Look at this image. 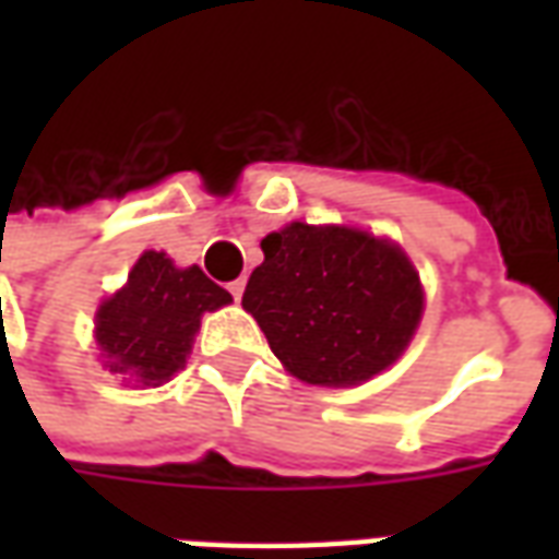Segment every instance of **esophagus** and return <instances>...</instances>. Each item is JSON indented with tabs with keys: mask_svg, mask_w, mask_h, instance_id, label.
Here are the masks:
<instances>
[{
	"mask_svg": "<svg viewBox=\"0 0 559 559\" xmlns=\"http://www.w3.org/2000/svg\"><path fill=\"white\" fill-rule=\"evenodd\" d=\"M227 290H230L233 299L239 302V299H242V293H245V281H242V278H239V281H230V284H227Z\"/></svg>",
	"mask_w": 559,
	"mask_h": 559,
	"instance_id": "obj_1",
	"label": "esophagus"
}]
</instances>
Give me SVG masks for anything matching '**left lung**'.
Instances as JSON below:
<instances>
[{"label":"left lung","mask_w":559,"mask_h":559,"mask_svg":"<svg viewBox=\"0 0 559 559\" xmlns=\"http://www.w3.org/2000/svg\"><path fill=\"white\" fill-rule=\"evenodd\" d=\"M242 308L281 365L311 386H356L407 350L421 320L419 272L389 239L293 221L260 242Z\"/></svg>","instance_id":"8db88e82"}]
</instances>
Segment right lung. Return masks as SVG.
Wrapping results in <instances>:
<instances>
[{
    "label": "right lung",
    "mask_w": 559,
    "mask_h": 559,
    "mask_svg": "<svg viewBox=\"0 0 559 559\" xmlns=\"http://www.w3.org/2000/svg\"><path fill=\"white\" fill-rule=\"evenodd\" d=\"M230 302L200 266L179 269L164 251H143L126 287L95 314L104 365L134 386H160L185 368L200 317Z\"/></svg>",
    "instance_id": "1"
}]
</instances>
